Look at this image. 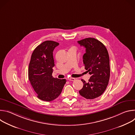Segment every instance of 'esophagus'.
<instances>
[{
	"mask_svg": "<svg viewBox=\"0 0 135 135\" xmlns=\"http://www.w3.org/2000/svg\"><path fill=\"white\" fill-rule=\"evenodd\" d=\"M68 80L70 81H75V79H74V78H68Z\"/></svg>",
	"mask_w": 135,
	"mask_h": 135,
	"instance_id": "1",
	"label": "esophagus"
}]
</instances>
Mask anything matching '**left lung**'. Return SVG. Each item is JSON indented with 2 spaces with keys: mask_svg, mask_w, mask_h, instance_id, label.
<instances>
[{
  "mask_svg": "<svg viewBox=\"0 0 135 135\" xmlns=\"http://www.w3.org/2000/svg\"><path fill=\"white\" fill-rule=\"evenodd\" d=\"M78 42L85 48L83 61L85 69L91 75L88 83L81 80L84 84L79 93L86 99H93L100 96L108 85L110 77L108 53L105 46L94 38H86Z\"/></svg>",
  "mask_w": 135,
  "mask_h": 135,
  "instance_id": "1",
  "label": "left lung"
}]
</instances>
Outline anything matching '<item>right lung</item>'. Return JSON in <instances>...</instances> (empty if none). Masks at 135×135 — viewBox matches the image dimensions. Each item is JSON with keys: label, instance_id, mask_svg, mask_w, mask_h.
I'll return each instance as SVG.
<instances>
[{"label": "right lung", "instance_id": "obj_1", "mask_svg": "<svg viewBox=\"0 0 135 135\" xmlns=\"http://www.w3.org/2000/svg\"><path fill=\"white\" fill-rule=\"evenodd\" d=\"M59 44L46 41L33 51L29 65L28 78L37 97L40 99L51 102L59 97L66 82V79L53 78L54 61L53 52Z\"/></svg>", "mask_w": 135, "mask_h": 135}]
</instances>
